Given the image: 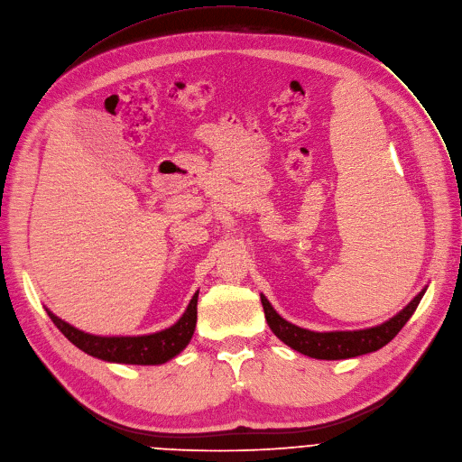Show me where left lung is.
Masks as SVG:
<instances>
[{
  "label": "left lung",
  "instance_id": "1",
  "mask_svg": "<svg viewBox=\"0 0 462 462\" xmlns=\"http://www.w3.org/2000/svg\"><path fill=\"white\" fill-rule=\"evenodd\" d=\"M424 293H426V288L402 311H399L395 317H392L390 320L379 326L367 328V329H356V331H326V333L299 328L276 313L263 295H260V300H262L265 320L271 331L284 344H288L291 349L302 355H308L311 358L340 360V358H351V356L365 355L384 347L415 313Z\"/></svg>",
  "mask_w": 462,
  "mask_h": 462
}]
</instances>
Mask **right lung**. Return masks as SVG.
<instances>
[{"label": "right lung", "instance_id": "add662e5", "mask_svg": "<svg viewBox=\"0 0 462 462\" xmlns=\"http://www.w3.org/2000/svg\"><path fill=\"white\" fill-rule=\"evenodd\" d=\"M199 291L193 295L186 313L167 329L138 337H100L85 333L47 310L54 326L81 351L107 362L156 365L174 358L189 344L197 328Z\"/></svg>", "mask_w": 462, "mask_h": 462}]
</instances>
